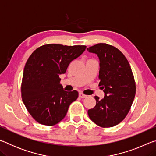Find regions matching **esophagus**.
<instances>
[{"label": "esophagus", "mask_w": 156, "mask_h": 156, "mask_svg": "<svg viewBox=\"0 0 156 156\" xmlns=\"http://www.w3.org/2000/svg\"><path fill=\"white\" fill-rule=\"evenodd\" d=\"M87 96H86V95H84V94H83V93H80V94H79V97L82 98H87Z\"/></svg>", "instance_id": "34e87169"}]
</instances>
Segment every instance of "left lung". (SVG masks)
<instances>
[{
  "label": "left lung",
  "instance_id": "obj_1",
  "mask_svg": "<svg viewBox=\"0 0 156 156\" xmlns=\"http://www.w3.org/2000/svg\"><path fill=\"white\" fill-rule=\"evenodd\" d=\"M99 58V85L104 98L95 96L96 105L88 110L93 122L101 127H112L125 119L136 95V83L127 59L119 49L105 43L87 49Z\"/></svg>",
  "mask_w": 156,
  "mask_h": 156
}]
</instances>
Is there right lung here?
<instances>
[{"instance_id": "add662e5", "label": "right lung", "mask_w": 156, "mask_h": 156, "mask_svg": "<svg viewBox=\"0 0 156 156\" xmlns=\"http://www.w3.org/2000/svg\"><path fill=\"white\" fill-rule=\"evenodd\" d=\"M85 49L84 45L44 44L28 58L23 71L21 95L29 113L38 123L56 125L78 98L77 91L63 89L59 76L64 74L69 63Z\"/></svg>"}]
</instances>
